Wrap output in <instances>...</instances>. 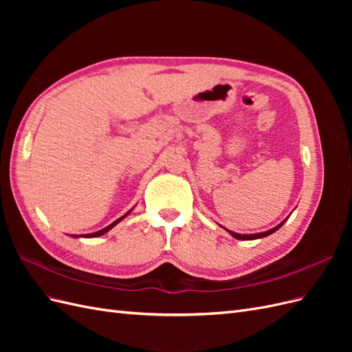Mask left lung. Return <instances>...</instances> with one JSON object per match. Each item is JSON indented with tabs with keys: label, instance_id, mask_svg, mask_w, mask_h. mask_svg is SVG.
<instances>
[{
	"label": "left lung",
	"instance_id": "8db88e82",
	"mask_svg": "<svg viewBox=\"0 0 352 352\" xmlns=\"http://www.w3.org/2000/svg\"><path fill=\"white\" fill-rule=\"evenodd\" d=\"M289 219V217H286L282 223H279L278 226H274L273 229H270V230H265V232H260V233H252V235H241V233H236V232H232V230H229V229H226L230 235L233 236V238H236V239H241V241H252V239H260V238H264V236H269V235H272V233H274L276 230L278 229H280L282 228V225L283 223Z\"/></svg>",
	"mask_w": 352,
	"mask_h": 352
}]
</instances>
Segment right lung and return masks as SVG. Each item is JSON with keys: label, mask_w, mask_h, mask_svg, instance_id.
Returning <instances> with one entry per match:
<instances>
[{"label": "right lung", "mask_w": 352, "mask_h": 352, "mask_svg": "<svg viewBox=\"0 0 352 352\" xmlns=\"http://www.w3.org/2000/svg\"><path fill=\"white\" fill-rule=\"evenodd\" d=\"M133 210V208H132ZM132 210H129V211H127L126 212V214L124 216H122L120 219H117L116 221H113L111 223V225H109L107 228H104V229H101V230H98V232H94V233H87V235H72L73 238H97V236H101V235H104V233H107L109 230H111L116 225H117V223H119V221H122L127 214H129V212L132 211Z\"/></svg>", "instance_id": "right-lung-1"}]
</instances>
